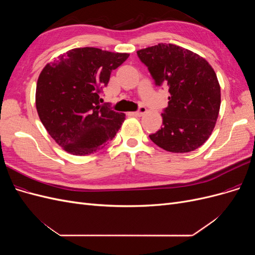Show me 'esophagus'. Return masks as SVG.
Returning a JSON list of instances; mask_svg holds the SVG:
<instances>
[{"mask_svg": "<svg viewBox=\"0 0 255 255\" xmlns=\"http://www.w3.org/2000/svg\"><path fill=\"white\" fill-rule=\"evenodd\" d=\"M146 113V109L145 107H143V106H141L140 109H139V111L138 112H134V113H132V115H134V116H137V117H140V116H142L143 114H145Z\"/></svg>", "mask_w": 255, "mask_h": 255, "instance_id": "1", "label": "esophagus"}]
</instances>
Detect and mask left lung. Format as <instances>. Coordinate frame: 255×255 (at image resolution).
I'll return each instance as SVG.
<instances>
[{"label": "left lung", "mask_w": 255, "mask_h": 255, "mask_svg": "<svg viewBox=\"0 0 255 255\" xmlns=\"http://www.w3.org/2000/svg\"><path fill=\"white\" fill-rule=\"evenodd\" d=\"M155 84L169 87L163 127L150 139L172 153H187L210 138L217 121L221 94L213 67L202 56L172 43L137 51Z\"/></svg>", "instance_id": "left-lung-1"}]
</instances>
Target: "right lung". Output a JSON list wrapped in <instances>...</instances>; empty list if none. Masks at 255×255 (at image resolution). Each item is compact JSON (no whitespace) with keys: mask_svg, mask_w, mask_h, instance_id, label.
Listing matches in <instances>:
<instances>
[{"mask_svg":"<svg viewBox=\"0 0 255 255\" xmlns=\"http://www.w3.org/2000/svg\"><path fill=\"white\" fill-rule=\"evenodd\" d=\"M129 56L98 48H76L44 66L36 87V109L57 144L73 155H89L110 142L126 115L100 102L111 73Z\"/></svg>","mask_w":255,"mask_h":255,"instance_id":"right-lung-1","label":"right lung"}]
</instances>
